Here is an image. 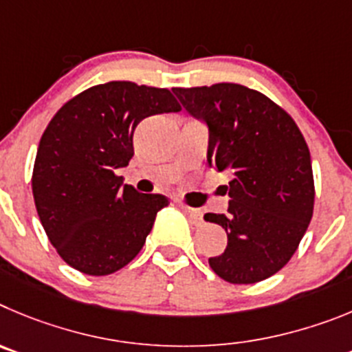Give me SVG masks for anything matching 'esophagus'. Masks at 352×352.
<instances>
[{
  "label": "esophagus",
  "mask_w": 352,
  "mask_h": 352,
  "mask_svg": "<svg viewBox=\"0 0 352 352\" xmlns=\"http://www.w3.org/2000/svg\"><path fill=\"white\" fill-rule=\"evenodd\" d=\"M182 207V210L188 214L189 221H191L192 224H196V226H199V224L204 223V212L199 210V208H192V207H188V205H180Z\"/></svg>",
  "instance_id": "1"
}]
</instances>
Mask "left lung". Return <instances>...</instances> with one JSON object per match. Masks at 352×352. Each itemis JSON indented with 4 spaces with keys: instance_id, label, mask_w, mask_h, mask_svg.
<instances>
[{
    "instance_id": "left-lung-1",
    "label": "left lung",
    "mask_w": 352,
    "mask_h": 352,
    "mask_svg": "<svg viewBox=\"0 0 352 352\" xmlns=\"http://www.w3.org/2000/svg\"><path fill=\"white\" fill-rule=\"evenodd\" d=\"M191 116L207 122L208 164L230 170L228 214H207L228 233L212 270L231 284L277 274L298 249L314 212L310 153L293 117L245 85L173 87Z\"/></svg>"
}]
</instances>
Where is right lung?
<instances>
[{
  "label": "right lung",
  "instance_id": "1",
  "mask_svg": "<svg viewBox=\"0 0 352 352\" xmlns=\"http://www.w3.org/2000/svg\"><path fill=\"white\" fill-rule=\"evenodd\" d=\"M164 87L112 80L82 91L54 113L31 177L38 217L63 261L87 275L126 267L144 247L156 214L170 204L122 184L145 117L179 112Z\"/></svg>",
  "mask_w": 352,
  "mask_h": 352
}]
</instances>
